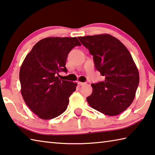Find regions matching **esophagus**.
<instances>
[{
	"instance_id": "34e87169",
	"label": "esophagus",
	"mask_w": 155,
	"mask_h": 155,
	"mask_svg": "<svg viewBox=\"0 0 155 155\" xmlns=\"http://www.w3.org/2000/svg\"><path fill=\"white\" fill-rule=\"evenodd\" d=\"M86 83H83V82H80V81H78V85H80V86H82V85H85Z\"/></svg>"
}]
</instances>
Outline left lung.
I'll use <instances>...</instances> for the list:
<instances>
[{
  "label": "left lung",
  "instance_id": "obj_1",
  "mask_svg": "<svg viewBox=\"0 0 155 155\" xmlns=\"http://www.w3.org/2000/svg\"><path fill=\"white\" fill-rule=\"evenodd\" d=\"M78 38L93 55L95 68L105 77L102 82L91 84L87 102L104 114H120L133 102L139 85V72L131 55L119 39L108 34Z\"/></svg>",
  "mask_w": 155,
  "mask_h": 155
}]
</instances>
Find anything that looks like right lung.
Instances as JSON below:
<instances>
[{"instance_id":"1","label":"right lung","mask_w":155,"mask_h":155,"mask_svg":"<svg viewBox=\"0 0 155 155\" xmlns=\"http://www.w3.org/2000/svg\"><path fill=\"white\" fill-rule=\"evenodd\" d=\"M76 37H47L35 45L19 70L21 93L26 105L42 119L60 116L67 108L77 83L61 81L59 72H67L66 59L75 46Z\"/></svg>"}]
</instances>
